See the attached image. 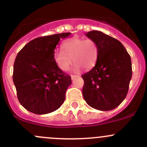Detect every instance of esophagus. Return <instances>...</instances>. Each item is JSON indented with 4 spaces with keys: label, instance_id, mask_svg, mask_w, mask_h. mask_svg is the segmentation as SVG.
<instances>
[{
    "label": "esophagus",
    "instance_id": "1",
    "mask_svg": "<svg viewBox=\"0 0 147 147\" xmlns=\"http://www.w3.org/2000/svg\"><path fill=\"white\" fill-rule=\"evenodd\" d=\"M76 77H78V76H77V75H71V78L72 80H74V78H76Z\"/></svg>",
    "mask_w": 147,
    "mask_h": 147
}]
</instances>
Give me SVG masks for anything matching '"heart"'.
Listing matches in <instances>:
<instances>
[{"label":"heart","instance_id":"1","mask_svg":"<svg viewBox=\"0 0 147 147\" xmlns=\"http://www.w3.org/2000/svg\"><path fill=\"white\" fill-rule=\"evenodd\" d=\"M63 50H57L54 54L55 62L62 71H67L74 63V69L78 71L82 68L90 69L95 65L98 57L97 43L92 39L74 37L62 45Z\"/></svg>","mask_w":147,"mask_h":147}]
</instances>
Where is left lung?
<instances>
[{"label":"left lung","mask_w":147,"mask_h":147,"mask_svg":"<svg viewBox=\"0 0 147 147\" xmlns=\"http://www.w3.org/2000/svg\"><path fill=\"white\" fill-rule=\"evenodd\" d=\"M98 48L95 66L82 75L83 96L90 107L110 111L124 100L132 78L130 55L119 40L99 31L86 34Z\"/></svg>","instance_id":"8db88e82"}]
</instances>
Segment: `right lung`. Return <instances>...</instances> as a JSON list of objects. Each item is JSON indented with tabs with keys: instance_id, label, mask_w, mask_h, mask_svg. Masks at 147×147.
Segmentation results:
<instances>
[{
	"instance_id": "obj_1",
	"label": "right lung",
	"mask_w": 147,
	"mask_h": 147,
	"mask_svg": "<svg viewBox=\"0 0 147 147\" xmlns=\"http://www.w3.org/2000/svg\"><path fill=\"white\" fill-rule=\"evenodd\" d=\"M71 33L54 34L34 39L17 54L13 69V82L19 102L36 114L58 109L65 100L71 78L55 62L54 54L60 39Z\"/></svg>"
}]
</instances>
